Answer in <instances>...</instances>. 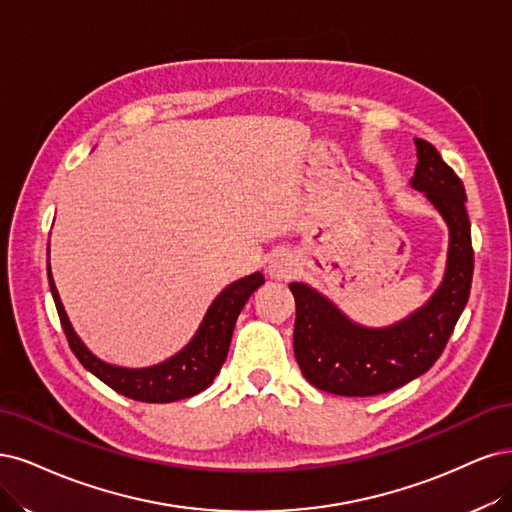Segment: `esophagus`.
I'll list each match as a JSON object with an SVG mask.
<instances>
[{"instance_id":"1","label":"esophagus","mask_w":512,"mask_h":512,"mask_svg":"<svg viewBox=\"0 0 512 512\" xmlns=\"http://www.w3.org/2000/svg\"><path fill=\"white\" fill-rule=\"evenodd\" d=\"M298 270H300L298 257H295L293 253H287V251L274 255L270 266H268L270 276L276 280H289L293 274H298Z\"/></svg>"}]
</instances>
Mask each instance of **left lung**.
<instances>
[{
  "label": "left lung",
  "instance_id": "left-lung-1",
  "mask_svg": "<svg viewBox=\"0 0 512 512\" xmlns=\"http://www.w3.org/2000/svg\"><path fill=\"white\" fill-rule=\"evenodd\" d=\"M415 144L419 163L410 185L425 193L449 225L444 278L423 308L381 329L353 323L315 289L291 283L293 353L306 381L321 391L366 398L410 383L436 364L468 304L474 251L466 189L430 142L417 138Z\"/></svg>",
  "mask_w": 512,
  "mask_h": 512
}]
</instances>
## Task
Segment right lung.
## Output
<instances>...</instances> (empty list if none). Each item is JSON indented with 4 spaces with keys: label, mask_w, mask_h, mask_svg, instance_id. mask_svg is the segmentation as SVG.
Instances as JSON below:
<instances>
[{
    "label": "right lung",
    "mask_w": 512,
    "mask_h": 512,
    "mask_svg": "<svg viewBox=\"0 0 512 512\" xmlns=\"http://www.w3.org/2000/svg\"><path fill=\"white\" fill-rule=\"evenodd\" d=\"M46 270L61 327L65 332V338L70 342V349L74 351L80 364L100 378V381L106 383L110 389L125 395V398L151 404H166L191 398V395L204 391L214 381V376L219 374L227 357L229 342H232L234 325L242 306L251 298L255 289L266 283L263 274L255 272L225 287L217 295V300L210 304L200 329H197V334L183 351L166 361H161L157 366L134 370L106 364V361L97 359L87 346L80 342L59 300V293L51 274V263H48Z\"/></svg>",
    "instance_id": "1"
}]
</instances>
